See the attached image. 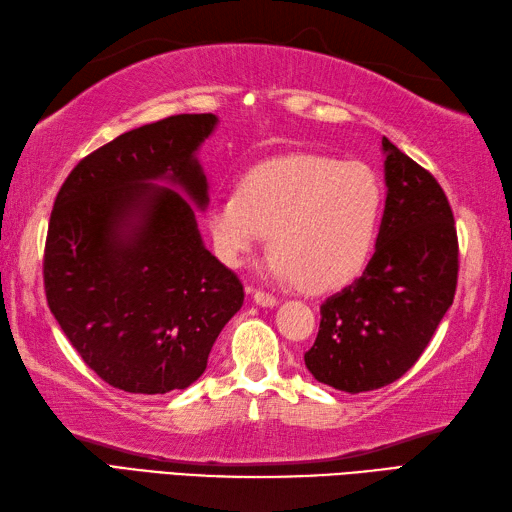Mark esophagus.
<instances>
[{"instance_id": "34e87169", "label": "esophagus", "mask_w": 512, "mask_h": 512, "mask_svg": "<svg viewBox=\"0 0 512 512\" xmlns=\"http://www.w3.org/2000/svg\"><path fill=\"white\" fill-rule=\"evenodd\" d=\"M249 291H252L254 302L260 304V306H276V304H278L276 295H271V293H267V291H260V289H249Z\"/></svg>"}]
</instances>
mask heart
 <instances>
[{"mask_svg":"<svg viewBox=\"0 0 512 512\" xmlns=\"http://www.w3.org/2000/svg\"><path fill=\"white\" fill-rule=\"evenodd\" d=\"M381 214L383 186L372 168L298 153L249 170L238 192L210 201L206 221L223 265H241L267 234L271 274L331 291L366 269Z\"/></svg>","mask_w":512,"mask_h":512,"instance_id":"1","label":"heart"}]
</instances>
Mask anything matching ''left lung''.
I'll return each mask as SVG.
<instances>
[{
    "mask_svg": "<svg viewBox=\"0 0 512 512\" xmlns=\"http://www.w3.org/2000/svg\"><path fill=\"white\" fill-rule=\"evenodd\" d=\"M385 210L366 271L320 306L304 363L335 390L359 394L394 383L423 355L453 304L458 234L436 177L383 138Z\"/></svg>",
    "mask_w": 512,
    "mask_h": 512,
    "instance_id": "obj_1",
    "label": "left lung"
}]
</instances>
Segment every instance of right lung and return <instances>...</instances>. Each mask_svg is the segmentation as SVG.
<instances>
[{"mask_svg": "<svg viewBox=\"0 0 512 512\" xmlns=\"http://www.w3.org/2000/svg\"><path fill=\"white\" fill-rule=\"evenodd\" d=\"M212 113H181L118 135L78 162L56 195L43 254L45 298L78 355L131 394L195 383L245 293L203 247L208 206L197 149ZM164 178L189 198L153 180Z\"/></svg>", "mask_w": 512, "mask_h": 512, "instance_id": "add662e5", "label": "right lung"}]
</instances>
